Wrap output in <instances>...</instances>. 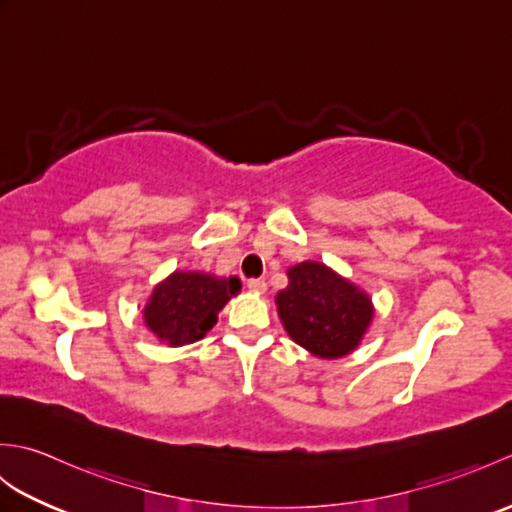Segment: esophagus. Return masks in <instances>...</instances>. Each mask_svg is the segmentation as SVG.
Returning a JSON list of instances; mask_svg holds the SVG:
<instances>
[{
  "label": "esophagus",
  "instance_id": "obj_1",
  "mask_svg": "<svg viewBox=\"0 0 512 512\" xmlns=\"http://www.w3.org/2000/svg\"><path fill=\"white\" fill-rule=\"evenodd\" d=\"M246 286H248V290H250V292H255V295H264L266 288H268L264 279H250Z\"/></svg>",
  "mask_w": 512,
  "mask_h": 512
}]
</instances>
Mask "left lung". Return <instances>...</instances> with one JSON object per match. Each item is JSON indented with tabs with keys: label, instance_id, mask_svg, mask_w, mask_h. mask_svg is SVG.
<instances>
[{
	"label": "left lung",
	"instance_id": "obj_1",
	"mask_svg": "<svg viewBox=\"0 0 512 512\" xmlns=\"http://www.w3.org/2000/svg\"><path fill=\"white\" fill-rule=\"evenodd\" d=\"M286 275L275 303L290 339L325 361L352 354L372 325V297L321 262L295 264Z\"/></svg>",
	"mask_w": 512,
	"mask_h": 512
}]
</instances>
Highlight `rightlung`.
<instances>
[{
  "instance_id": "right-lung-1",
  "label": "right lung",
  "mask_w": 512,
  "mask_h": 512,
  "mask_svg": "<svg viewBox=\"0 0 512 512\" xmlns=\"http://www.w3.org/2000/svg\"><path fill=\"white\" fill-rule=\"evenodd\" d=\"M242 290L237 277H217L202 270H173L151 290L143 319L160 343L182 347L200 341L217 323L228 299Z\"/></svg>"
}]
</instances>
